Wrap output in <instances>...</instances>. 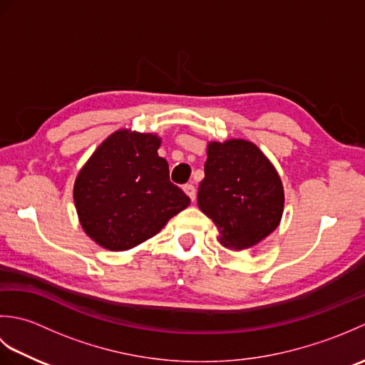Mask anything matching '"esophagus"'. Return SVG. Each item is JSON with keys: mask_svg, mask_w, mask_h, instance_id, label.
<instances>
[{"mask_svg": "<svg viewBox=\"0 0 365 365\" xmlns=\"http://www.w3.org/2000/svg\"><path fill=\"white\" fill-rule=\"evenodd\" d=\"M183 191L187 192V195L190 196L191 200H195V197H196V188H195V185H185Z\"/></svg>", "mask_w": 365, "mask_h": 365, "instance_id": "obj_1", "label": "esophagus"}]
</instances>
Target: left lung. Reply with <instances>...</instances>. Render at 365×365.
Here are the masks:
<instances>
[{"label": "left lung", "instance_id": "left-lung-1", "mask_svg": "<svg viewBox=\"0 0 365 365\" xmlns=\"http://www.w3.org/2000/svg\"><path fill=\"white\" fill-rule=\"evenodd\" d=\"M197 204L216 230L218 242L243 251L267 238L282 218L284 190L269 160L243 139L210 143Z\"/></svg>", "mask_w": 365, "mask_h": 365}]
</instances>
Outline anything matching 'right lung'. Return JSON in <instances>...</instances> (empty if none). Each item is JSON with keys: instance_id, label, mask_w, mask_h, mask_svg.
Masks as SVG:
<instances>
[{"instance_id": "add662e5", "label": "right lung", "mask_w": 365, "mask_h": 365, "mask_svg": "<svg viewBox=\"0 0 365 365\" xmlns=\"http://www.w3.org/2000/svg\"><path fill=\"white\" fill-rule=\"evenodd\" d=\"M160 139L119 130L80 170L73 200L84 232L110 251L135 247L190 205L158 157Z\"/></svg>"}]
</instances>
